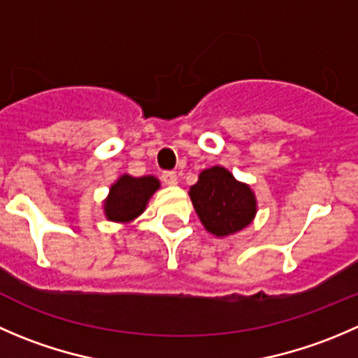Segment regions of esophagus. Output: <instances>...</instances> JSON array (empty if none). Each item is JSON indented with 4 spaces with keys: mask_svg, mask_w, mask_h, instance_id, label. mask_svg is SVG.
Instances as JSON below:
<instances>
[{
    "mask_svg": "<svg viewBox=\"0 0 358 358\" xmlns=\"http://www.w3.org/2000/svg\"><path fill=\"white\" fill-rule=\"evenodd\" d=\"M161 180L166 185H176L178 183V176H176L175 171H164L161 175Z\"/></svg>",
    "mask_w": 358,
    "mask_h": 358,
    "instance_id": "obj_1",
    "label": "esophagus"
}]
</instances>
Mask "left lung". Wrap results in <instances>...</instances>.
<instances>
[{
    "label": "left lung",
    "instance_id": "8db88e82",
    "mask_svg": "<svg viewBox=\"0 0 358 358\" xmlns=\"http://www.w3.org/2000/svg\"><path fill=\"white\" fill-rule=\"evenodd\" d=\"M189 194L203 225L215 236L241 231L255 215V197L250 187L218 166L204 169Z\"/></svg>",
    "mask_w": 358,
    "mask_h": 358
}]
</instances>
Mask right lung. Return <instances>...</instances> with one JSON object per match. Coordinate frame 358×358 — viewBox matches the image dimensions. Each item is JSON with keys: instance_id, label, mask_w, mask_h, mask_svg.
Wrapping results in <instances>:
<instances>
[{"instance_id": "obj_1", "label": "right lung", "mask_w": 358, "mask_h": 358, "mask_svg": "<svg viewBox=\"0 0 358 358\" xmlns=\"http://www.w3.org/2000/svg\"><path fill=\"white\" fill-rule=\"evenodd\" d=\"M159 189V180L154 176L124 175L110 189L108 199L105 201V213L113 222H129L141 213L147 206L152 194Z\"/></svg>"}]
</instances>
